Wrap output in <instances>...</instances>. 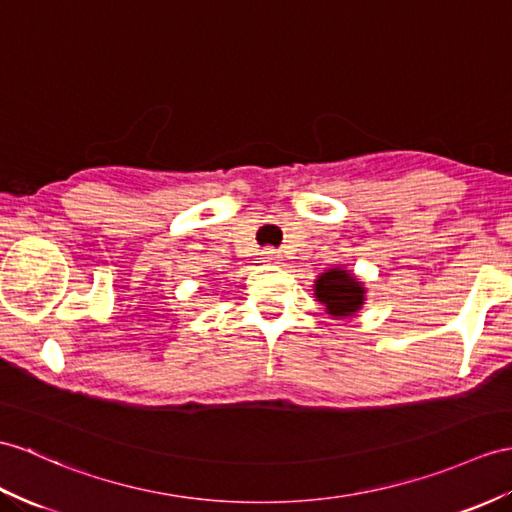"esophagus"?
I'll list each match as a JSON object with an SVG mask.
<instances>
[{
	"mask_svg": "<svg viewBox=\"0 0 512 512\" xmlns=\"http://www.w3.org/2000/svg\"><path fill=\"white\" fill-rule=\"evenodd\" d=\"M265 258H267V263H273V260H276L278 256H276V252H273V249H267V252H265Z\"/></svg>",
	"mask_w": 512,
	"mask_h": 512,
	"instance_id": "esophagus-1",
	"label": "esophagus"
}]
</instances>
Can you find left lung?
<instances>
[{
  "label": "left lung",
  "mask_w": 512,
  "mask_h": 512,
  "mask_svg": "<svg viewBox=\"0 0 512 512\" xmlns=\"http://www.w3.org/2000/svg\"><path fill=\"white\" fill-rule=\"evenodd\" d=\"M365 289L356 282L352 273L341 269H330L321 273L315 284V295L334 317H350L363 304Z\"/></svg>",
  "instance_id": "1"
}]
</instances>
